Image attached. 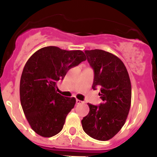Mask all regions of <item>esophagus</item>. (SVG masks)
Returning a JSON list of instances; mask_svg holds the SVG:
<instances>
[{"instance_id": "obj_1", "label": "esophagus", "mask_w": 157, "mask_h": 157, "mask_svg": "<svg viewBox=\"0 0 157 157\" xmlns=\"http://www.w3.org/2000/svg\"><path fill=\"white\" fill-rule=\"evenodd\" d=\"M76 103L77 104H82L83 102L81 100H79V99H76Z\"/></svg>"}]
</instances>
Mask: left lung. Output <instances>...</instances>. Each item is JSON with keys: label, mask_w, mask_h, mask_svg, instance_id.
<instances>
[{"label": "left lung", "mask_w": 157, "mask_h": 157, "mask_svg": "<svg viewBox=\"0 0 157 157\" xmlns=\"http://www.w3.org/2000/svg\"><path fill=\"white\" fill-rule=\"evenodd\" d=\"M90 67L94 71L93 90L100 86L103 101L99 105L87 103L90 112L81 121L90 137L98 140L112 138L123 127L131 102V84L124 63L113 54L100 49L86 50Z\"/></svg>", "instance_id": "obj_1"}]
</instances>
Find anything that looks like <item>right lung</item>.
<instances>
[{"instance_id":"obj_1","label":"right lung","mask_w":157,"mask_h":157,"mask_svg":"<svg viewBox=\"0 0 157 157\" xmlns=\"http://www.w3.org/2000/svg\"><path fill=\"white\" fill-rule=\"evenodd\" d=\"M86 59L82 51L63 50L56 46L40 48L29 58L20 79V102L36 134L51 137L62 130L76 99L57 93V83L70 69Z\"/></svg>"}]
</instances>
